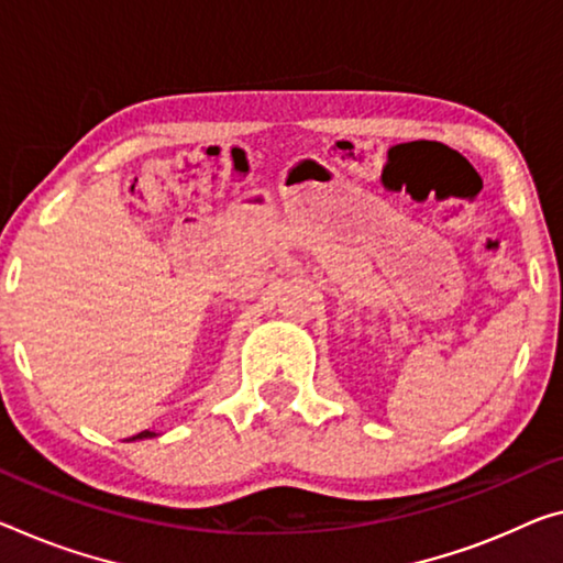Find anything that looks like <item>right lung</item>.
<instances>
[{
    "mask_svg": "<svg viewBox=\"0 0 563 563\" xmlns=\"http://www.w3.org/2000/svg\"><path fill=\"white\" fill-rule=\"evenodd\" d=\"M155 432H151V430H143V432H137V435H133V438H128V440H145V438H153Z\"/></svg>",
    "mask_w": 563,
    "mask_h": 563,
    "instance_id": "obj_1",
    "label": "right lung"
}]
</instances>
